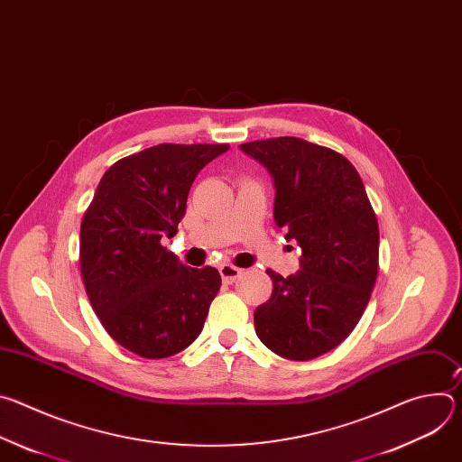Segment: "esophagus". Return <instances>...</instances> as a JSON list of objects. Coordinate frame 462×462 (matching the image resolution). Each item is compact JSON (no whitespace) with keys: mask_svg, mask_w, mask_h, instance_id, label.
Instances as JSON below:
<instances>
[{"mask_svg":"<svg viewBox=\"0 0 462 462\" xmlns=\"http://www.w3.org/2000/svg\"><path fill=\"white\" fill-rule=\"evenodd\" d=\"M241 273H243L241 269L230 265V263H225V265L219 267V274H221V278H223L225 283H234V282L241 276Z\"/></svg>","mask_w":462,"mask_h":462,"instance_id":"esophagus-1","label":"esophagus"}]
</instances>
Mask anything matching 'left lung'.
Segmentation results:
<instances>
[{
  "instance_id": "1",
  "label": "left lung",
  "mask_w": 462,
  "mask_h": 462,
  "mask_svg": "<svg viewBox=\"0 0 462 462\" xmlns=\"http://www.w3.org/2000/svg\"><path fill=\"white\" fill-rule=\"evenodd\" d=\"M274 177V221L301 246L300 269L267 271L273 296L254 312L257 338L289 360L340 346L360 321L378 274V221L355 166L296 137L241 144Z\"/></svg>"
}]
</instances>
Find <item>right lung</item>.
<instances>
[{"mask_svg": "<svg viewBox=\"0 0 462 462\" xmlns=\"http://www.w3.org/2000/svg\"><path fill=\"white\" fill-rule=\"evenodd\" d=\"M228 144H159L116 161L80 226V273L107 335L143 358H168L199 333L221 287L214 267L189 269L173 237L193 179Z\"/></svg>", "mask_w": 462, "mask_h": 462, "instance_id": "1", "label": "right lung"}]
</instances>
